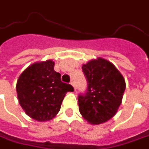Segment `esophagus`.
<instances>
[{
    "label": "esophagus",
    "mask_w": 149,
    "mask_h": 149,
    "mask_svg": "<svg viewBox=\"0 0 149 149\" xmlns=\"http://www.w3.org/2000/svg\"><path fill=\"white\" fill-rule=\"evenodd\" d=\"M71 84L72 85V87H73V88H74V91H76V90H77V87H76V86H75L74 82H73V81H71Z\"/></svg>",
    "instance_id": "1"
}]
</instances>
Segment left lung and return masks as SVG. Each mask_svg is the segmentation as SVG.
Wrapping results in <instances>:
<instances>
[{"label": "left lung", "mask_w": 149, "mask_h": 149, "mask_svg": "<svg viewBox=\"0 0 149 149\" xmlns=\"http://www.w3.org/2000/svg\"><path fill=\"white\" fill-rule=\"evenodd\" d=\"M87 91L78 95L79 111L90 123L100 124L112 118L122 102L126 83L113 63L98 58L82 65Z\"/></svg>", "instance_id": "left-lung-1"}]
</instances>
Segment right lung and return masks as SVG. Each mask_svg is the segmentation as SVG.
Segmentation results:
<instances>
[{"instance_id": "right-lung-1", "label": "right lung", "mask_w": 149, "mask_h": 149, "mask_svg": "<svg viewBox=\"0 0 149 149\" xmlns=\"http://www.w3.org/2000/svg\"><path fill=\"white\" fill-rule=\"evenodd\" d=\"M74 89L61 81L51 60L26 68L19 77L16 92L19 103L31 118L43 122L53 118L59 112L68 92Z\"/></svg>"}]
</instances>
